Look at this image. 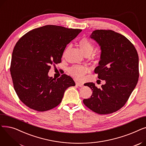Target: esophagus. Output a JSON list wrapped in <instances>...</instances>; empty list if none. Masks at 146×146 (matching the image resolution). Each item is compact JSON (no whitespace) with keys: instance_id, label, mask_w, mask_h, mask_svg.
Listing matches in <instances>:
<instances>
[{"instance_id":"esophagus-1","label":"esophagus","mask_w":146,"mask_h":146,"mask_svg":"<svg viewBox=\"0 0 146 146\" xmlns=\"http://www.w3.org/2000/svg\"><path fill=\"white\" fill-rule=\"evenodd\" d=\"M76 85L79 86V87H83V83L79 82H76Z\"/></svg>"}]
</instances>
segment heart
<instances>
[{"label":"heart","mask_w":146,"mask_h":146,"mask_svg":"<svg viewBox=\"0 0 146 146\" xmlns=\"http://www.w3.org/2000/svg\"><path fill=\"white\" fill-rule=\"evenodd\" d=\"M79 47L83 54H91L94 50V45L86 38H83L78 42ZM89 72V68L86 66L76 65L68 69V72L72 76L77 79H82L85 74Z\"/></svg>","instance_id":"heart-1"}]
</instances>
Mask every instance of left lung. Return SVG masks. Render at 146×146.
Instances as JSON below:
<instances>
[{
  "label": "left lung",
  "instance_id": "8db88e82",
  "mask_svg": "<svg viewBox=\"0 0 146 146\" xmlns=\"http://www.w3.org/2000/svg\"><path fill=\"white\" fill-rule=\"evenodd\" d=\"M100 46L99 66L95 69L98 78L105 84L99 89L92 82L86 83L93 90L83 99L88 108L99 114H108L123 106L135 88L139 77V56L127 38L112 30H95L90 35Z\"/></svg>",
  "mask_w": 146,
  "mask_h": 146
}]
</instances>
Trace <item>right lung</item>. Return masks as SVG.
Returning <instances> with one entry per match:
<instances>
[{
  "mask_svg": "<svg viewBox=\"0 0 146 146\" xmlns=\"http://www.w3.org/2000/svg\"><path fill=\"white\" fill-rule=\"evenodd\" d=\"M81 31L45 25L30 31L17 42L10 71L15 92L29 108L42 112L55 108L65 90L75 86L69 76L64 74L56 79L48 73L51 64L61 62L66 45Z\"/></svg>",
  "mask_w": 146,
  "mask_h": 146,
  "instance_id": "add662e5",
  "label": "right lung"
}]
</instances>
